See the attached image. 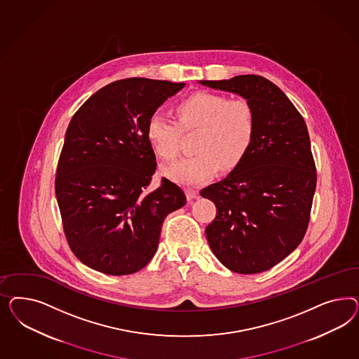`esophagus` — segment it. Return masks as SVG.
<instances>
[{"instance_id": "esophagus-1", "label": "esophagus", "mask_w": 359, "mask_h": 359, "mask_svg": "<svg viewBox=\"0 0 359 359\" xmlns=\"http://www.w3.org/2000/svg\"><path fill=\"white\" fill-rule=\"evenodd\" d=\"M185 195H187L188 201H191V200H194V198L197 197V191L194 189V188H187V189H185Z\"/></svg>"}]
</instances>
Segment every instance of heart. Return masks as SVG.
<instances>
[{
	"mask_svg": "<svg viewBox=\"0 0 359 359\" xmlns=\"http://www.w3.org/2000/svg\"><path fill=\"white\" fill-rule=\"evenodd\" d=\"M175 110L179 122L162 113H154L146 128L154 151L165 162L179 156L183 129L200 130L195 143L197 155L164 170L165 176L175 183L200 184L216 176L219 168L229 172L250 150L255 135V113L246 100L196 92L182 100Z\"/></svg>",
	"mask_w": 359,
	"mask_h": 359,
	"instance_id": "obj_1",
	"label": "heart"
}]
</instances>
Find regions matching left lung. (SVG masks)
<instances>
[{"label":"left lung","mask_w":359,"mask_h":359,"mask_svg":"<svg viewBox=\"0 0 359 359\" xmlns=\"http://www.w3.org/2000/svg\"><path fill=\"white\" fill-rule=\"evenodd\" d=\"M200 84L239 95L255 113V135L243 161L200 192L217 208L205 229L208 243L230 271L270 270L300 245L309 222L317 175L304 118L266 77Z\"/></svg>","instance_id":"1"}]
</instances>
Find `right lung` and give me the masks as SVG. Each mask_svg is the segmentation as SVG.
Wrapping results in <instances>:
<instances>
[{
    "label": "right lung",
    "instance_id": "right-lung-1",
    "mask_svg": "<svg viewBox=\"0 0 359 359\" xmlns=\"http://www.w3.org/2000/svg\"><path fill=\"white\" fill-rule=\"evenodd\" d=\"M184 83L131 77L101 88L65 131L55 192L65 238L77 259L107 275L142 270L158 249L164 218L185 205L163 177L146 194L156 158L146 128Z\"/></svg>",
    "mask_w": 359,
    "mask_h": 359
}]
</instances>
